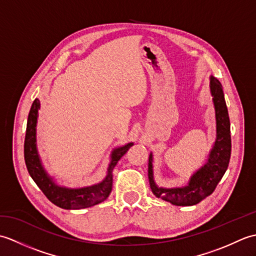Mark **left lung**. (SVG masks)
<instances>
[{
    "label": "left lung",
    "instance_id": "left-lung-1",
    "mask_svg": "<svg viewBox=\"0 0 256 256\" xmlns=\"http://www.w3.org/2000/svg\"><path fill=\"white\" fill-rule=\"evenodd\" d=\"M210 92L216 111V138L206 164L190 177L187 186L179 188L158 187L153 175V154L148 158V180L152 192L157 198L175 206H194L214 192L216 184L228 170L231 156L230 118L220 81L210 77Z\"/></svg>",
    "mask_w": 256,
    "mask_h": 256
}]
</instances>
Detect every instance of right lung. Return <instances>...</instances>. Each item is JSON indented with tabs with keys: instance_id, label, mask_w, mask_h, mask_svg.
Instances as JSON below:
<instances>
[{
	"instance_id": "obj_1",
	"label": "right lung",
	"mask_w": 256,
	"mask_h": 256,
	"mask_svg": "<svg viewBox=\"0 0 256 256\" xmlns=\"http://www.w3.org/2000/svg\"><path fill=\"white\" fill-rule=\"evenodd\" d=\"M40 108V102L35 99L32 102L30 111L27 118L26 135L24 143V157L25 164L32 180L42 190L46 197L54 204L59 208L67 210H76L89 208L104 201L111 194L113 182V168L116 167L120 158L126 153L133 143H128L121 148H114L111 154V162L108 167L106 178L96 184L82 188H67L57 184L54 179L48 175L44 166L42 164L40 154L36 146V125L38 118V110Z\"/></svg>"
}]
</instances>
